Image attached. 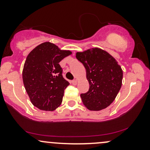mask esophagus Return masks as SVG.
Segmentation results:
<instances>
[{"label":"esophagus","mask_w":150,"mask_h":150,"mask_svg":"<svg viewBox=\"0 0 150 150\" xmlns=\"http://www.w3.org/2000/svg\"><path fill=\"white\" fill-rule=\"evenodd\" d=\"M72 84H73V85H76L77 84V81L76 80H72Z\"/></svg>","instance_id":"esophagus-1"}]
</instances>
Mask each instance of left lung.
<instances>
[{
  "label": "left lung",
  "mask_w": 150,
  "mask_h": 150,
  "mask_svg": "<svg viewBox=\"0 0 150 150\" xmlns=\"http://www.w3.org/2000/svg\"><path fill=\"white\" fill-rule=\"evenodd\" d=\"M76 58L85 66L89 84L88 92L80 94L82 103L90 111L106 108L121 87V68L112 56L99 48L77 52Z\"/></svg>",
  "instance_id": "obj_1"
}]
</instances>
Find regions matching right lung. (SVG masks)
<instances>
[{"label": "right lung", "instance_id": "right-lung-1", "mask_svg": "<svg viewBox=\"0 0 150 150\" xmlns=\"http://www.w3.org/2000/svg\"><path fill=\"white\" fill-rule=\"evenodd\" d=\"M71 53L50 42L39 44L29 53L22 80L34 106L44 111H53L61 105L65 89L70 83L63 78L59 63Z\"/></svg>", "mask_w": 150, "mask_h": 150}]
</instances>
